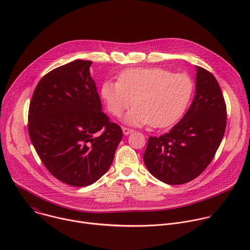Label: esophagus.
<instances>
[{
  "label": "esophagus",
  "instance_id": "obj_1",
  "mask_svg": "<svg viewBox=\"0 0 250 250\" xmlns=\"http://www.w3.org/2000/svg\"><path fill=\"white\" fill-rule=\"evenodd\" d=\"M122 128H123V131H124V134H125V135H128L129 133H131V132L133 131L132 129H130V128H128V127H125V126H123Z\"/></svg>",
  "mask_w": 250,
  "mask_h": 250
}]
</instances>
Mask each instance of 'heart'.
Returning a JSON list of instances; mask_svg holds the SVG:
<instances>
[{
  "label": "heart",
  "mask_w": 250,
  "mask_h": 250,
  "mask_svg": "<svg viewBox=\"0 0 250 250\" xmlns=\"http://www.w3.org/2000/svg\"><path fill=\"white\" fill-rule=\"evenodd\" d=\"M118 80L104 81L101 96L115 117H121L134 100L136 105L124 118L134 126L171 125L184 115L194 92L189 75L162 68L127 69Z\"/></svg>",
  "instance_id": "1"
}]
</instances>
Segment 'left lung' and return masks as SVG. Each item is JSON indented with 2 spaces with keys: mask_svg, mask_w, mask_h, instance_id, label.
<instances>
[{
  "mask_svg": "<svg viewBox=\"0 0 250 250\" xmlns=\"http://www.w3.org/2000/svg\"><path fill=\"white\" fill-rule=\"evenodd\" d=\"M227 125V106L211 73L197 66L196 93L189 110L171 130L150 136L144 155L148 171L169 185L198 177L215 156Z\"/></svg>",
  "mask_w": 250,
  "mask_h": 250,
  "instance_id": "obj_1",
  "label": "left lung"
}]
</instances>
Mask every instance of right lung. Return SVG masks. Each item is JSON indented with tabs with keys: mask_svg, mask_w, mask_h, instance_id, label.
I'll list each match as a JSON object with an SVG mask.
<instances>
[{
	"mask_svg": "<svg viewBox=\"0 0 250 250\" xmlns=\"http://www.w3.org/2000/svg\"><path fill=\"white\" fill-rule=\"evenodd\" d=\"M92 61L74 60L50 71L35 88L28 133L47 170L65 184L85 187L109 170L123 130L102 112L90 74Z\"/></svg>",
	"mask_w": 250,
	"mask_h": 250,
	"instance_id": "1",
	"label": "right lung"
}]
</instances>
